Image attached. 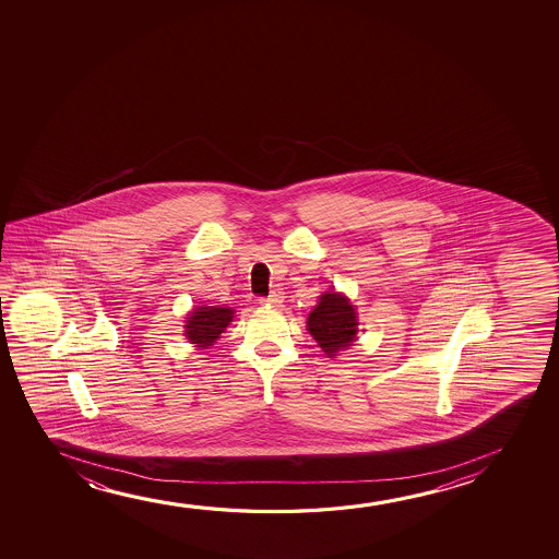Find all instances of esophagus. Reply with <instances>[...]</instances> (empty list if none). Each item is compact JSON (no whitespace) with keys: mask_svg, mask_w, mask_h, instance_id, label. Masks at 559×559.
<instances>
[{"mask_svg":"<svg viewBox=\"0 0 559 559\" xmlns=\"http://www.w3.org/2000/svg\"><path fill=\"white\" fill-rule=\"evenodd\" d=\"M283 292L273 290L271 294H269L267 298H261L260 301L263 304V306L276 307L283 304Z\"/></svg>","mask_w":559,"mask_h":559,"instance_id":"34e87169","label":"esophagus"}]
</instances>
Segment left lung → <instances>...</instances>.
I'll use <instances>...</instances> for the list:
<instances>
[{
	"label": "left lung",
	"mask_w": 559,
	"mask_h": 559,
	"mask_svg": "<svg viewBox=\"0 0 559 559\" xmlns=\"http://www.w3.org/2000/svg\"><path fill=\"white\" fill-rule=\"evenodd\" d=\"M307 329L319 342L322 352H326V355L332 357L342 347L352 345L355 340V334H357L355 309L347 299L342 298L336 292L324 294L319 306L314 307L309 314Z\"/></svg>",
	"instance_id": "left-lung-1"
}]
</instances>
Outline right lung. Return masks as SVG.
<instances>
[{
	"mask_svg": "<svg viewBox=\"0 0 559 559\" xmlns=\"http://www.w3.org/2000/svg\"><path fill=\"white\" fill-rule=\"evenodd\" d=\"M187 337L192 344L207 347L214 344L233 319V309L227 307H199L187 317Z\"/></svg>",
	"mask_w": 559,
	"mask_h": 559,
	"instance_id": "right-lung-1",
	"label": "right lung"
}]
</instances>
